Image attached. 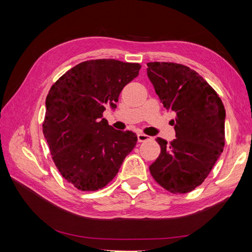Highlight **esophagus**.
I'll return each mask as SVG.
<instances>
[{"label":"esophagus","mask_w":252,"mask_h":252,"mask_svg":"<svg viewBox=\"0 0 252 252\" xmlns=\"http://www.w3.org/2000/svg\"><path fill=\"white\" fill-rule=\"evenodd\" d=\"M149 138L151 137L146 134H144V133H137V141L138 142H145V141H148Z\"/></svg>","instance_id":"esophagus-1"}]
</instances>
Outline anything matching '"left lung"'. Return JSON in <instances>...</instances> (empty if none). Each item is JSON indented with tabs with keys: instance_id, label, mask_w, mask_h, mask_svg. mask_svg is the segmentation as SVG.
Instances as JSON below:
<instances>
[{
	"instance_id": "obj_1",
	"label": "left lung",
	"mask_w": 252,
	"mask_h": 252,
	"mask_svg": "<svg viewBox=\"0 0 252 252\" xmlns=\"http://www.w3.org/2000/svg\"><path fill=\"white\" fill-rule=\"evenodd\" d=\"M147 76L171 120L175 140L157 137L161 148L149 170L155 181L174 194L199 186L224 148L225 108L199 73L181 63H148Z\"/></svg>"
}]
</instances>
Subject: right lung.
I'll return each mask as SVG.
<instances>
[{
  "instance_id": "right-lung-1",
  "label": "right lung",
  "mask_w": 252,
  "mask_h": 252,
  "mask_svg": "<svg viewBox=\"0 0 252 252\" xmlns=\"http://www.w3.org/2000/svg\"><path fill=\"white\" fill-rule=\"evenodd\" d=\"M141 67L116 60L88 61L52 85L43 134L63 178L78 189H103L135 147V133L114 129L103 112L107 106L117 108L122 89Z\"/></svg>"
}]
</instances>
